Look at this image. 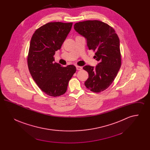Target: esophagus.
I'll return each mask as SVG.
<instances>
[{"instance_id": "obj_1", "label": "esophagus", "mask_w": 150, "mask_h": 150, "mask_svg": "<svg viewBox=\"0 0 150 150\" xmlns=\"http://www.w3.org/2000/svg\"><path fill=\"white\" fill-rule=\"evenodd\" d=\"M76 70H81L82 69V67L79 66H76Z\"/></svg>"}]
</instances>
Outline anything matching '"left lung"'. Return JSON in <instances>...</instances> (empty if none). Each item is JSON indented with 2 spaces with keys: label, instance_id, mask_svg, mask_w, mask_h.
Returning <instances> with one entry per match:
<instances>
[{
  "label": "left lung",
  "instance_id": "1",
  "mask_svg": "<svg viewBox=\"0 0 150 150\" xmlns=\"http://www.w3.org/2000/svg\"><path fill=\"white\" fill-rule=\"evenodd\" d=\"M74 29L86 38L89 50L95 52L94 57L99 62L95 67L86 65L83 69L89 74L84 83L86 87L100 93L112 84L120 68L119 38L113 28L98 20L79 22Z\"/></svg>",
  "mask_w": 150,
  "mask_h": 150
}]
</instances>
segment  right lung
I'll list each match as a JSON object with an SVG mask.
<instances>
[{
  "mask_svg": "<svg viewBox=\"0 0 150 150\" xmlns=\"http://www.w3.org/2000/svg\"><path fill=\"white\" fill-rule=\"evenodd\" d=\"M72 25V22L47 23L36 30L30 41L28 56L29 71L39 88L50 96L65 93L69 81L76 70L73 64L64 67L54 62V57Z\"/></svg>",
  "mask_w": 150,
  "mask_h": 150,
  "instance_id": "obj_1",
  "label": "right lung"
}]
</instances>
